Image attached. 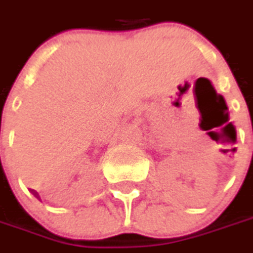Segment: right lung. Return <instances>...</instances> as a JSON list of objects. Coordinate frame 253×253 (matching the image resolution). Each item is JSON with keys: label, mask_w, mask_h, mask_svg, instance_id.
I'll list each match as a JSON object with an SVG mask.
<instances>
[{"label": "right lung", "mask_w": 253, "mask_h": 253, "mask_svg": "<svg viewBox=\"0 0 253 253\" xmlns=\"http://www.w3.org/2000/svg\"><path fill=\"white\" fill-rule=\"evenodd\" d=\"M34 193H36V191H34V190H33V194H34ZM36 194H37V193H36Z\"/></svg>", "instance_id": "right-lung-1"}]
</instances>
